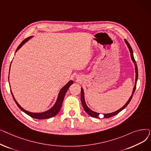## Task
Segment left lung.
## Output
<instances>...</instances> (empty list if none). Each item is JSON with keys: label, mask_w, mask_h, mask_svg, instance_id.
Instances as JSON below:
<instances>
[{"label": "left lung", "mask_w": 151, "mask_h": 151, "mask_svg": "<svg viewBox=\"0 0 151 151\" xmlns=\"http://www.w3.org/2000/svg\"><path fill=\"white\" fill-rule=\"evenodd\" d=\"M125 40V42L126 43V45H127L129 49V51H130V55H131V58H132V60L133 61V62L134 63V67H135V73H136V78H135V84H134V86L133 88V92H132V94L131 97H130V99H129V100L127 101V102L126 103L125 105H124L121 108H120L119 109H118L117 111H116L115 112H113V113H108V114H104V118H109V117H111L116 114H117L121 112L122 110H123L127 106L129 105V104L130 103V101H131L132 99V97L133 96V93L134 92V91H135V89H136V86H137V80H138V67H137V63H136V61L135 60H134V57H133V50H132V48L131 47L130 44L129 43V42L126 40ZM81 104H82V105L83 106V108L84 109L85 111L88 113L89 116H91V117H96V118H99V116L100 114V113H96V112H94L92 110H91L90 108H88V106H87L86 102H85V99H84V91L83 89V88H81Z\"/></svg>", "instance_id": "8db88e82"}]
</instances>
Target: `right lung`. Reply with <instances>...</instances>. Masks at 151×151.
<instances>
[{"label": "right lung", "instance_id": "1", "mask_svg": "<svg viewBox=\"0 0 151 151\" xmlns=\"http://www.w3.org/2000/svg\"><path fill=\"white\" fill-rule=\"evenodd\" d=\"M32 37V36L26 38L25 40H24L20 43V45L17 47L16 52H17L18 50H19L20 47L26 42H27ZM10 66H11V65H10ZM73 83V81H70L69 82L67 83V84L66 85L63 86V88L60 89V91L59 93L57 100H56V101H55L54 105L51 109H50L49 110H47V111H45V112H43V113H31V112L25 110L24 109L22 108L18 104V103L17 101V100H15L12 92H12V95L13 99H14V100L16 103V104L17 105V106L19 107V108L21 111H22L23 112H24L26 114H27V115L30 116L32 117L35 118V119H49L50 117H52L55 116L56 114H58V113L59 112V111L61 108V106H62V102H63V99H64V97H65V95L67 90L68 89L69 87Z\"/></svg>", "mask_w": 151, "mask_h": 151}]
</instances>
